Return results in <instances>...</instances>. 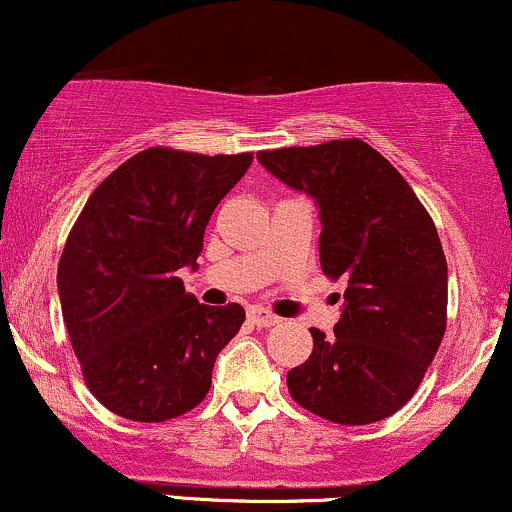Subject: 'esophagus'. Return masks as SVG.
<instances>
[{"instance_id":"1","label":"esophagus","mask_w":512,"mask_h":512,"mask_svg":"<svg viewBox=\"0 0 512 512\" xmlns=\"http://www.w3.org/2000/svg\"><path fill=\"white\" fill-rule=\"evenodd\" d=\"M247 318H250V323L257 325V328H272V325L279 323V318L274 316V313H269L267 308H250V311H247Z\"/></svg>"}]
</instances>
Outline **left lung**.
Wrapping results in <instances>:
<instances>
[{
    "mask_svg": "<svg viewBox=\"0 0 512 512\" xmlns=\"http://www.w3.org/2000/svg\"><path fill=\"white\" fill-rule=\"evenodd\" d=\"M257 160L316 201L320 267L347 282L335 338L311 328V357L286 374L291 398L340 425L389 418L411 401L445 335L447 260L435 223L364 140L262 150Z\"/></svg>",
    "mask_w": 512,
    "mask_h": 512,
    "instance_id": "left-lung-1",
    "label": "left lung"
}]
</instances>
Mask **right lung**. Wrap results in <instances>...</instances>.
Returning a JSON list of instances; mask_svg holds the SVG:
<instances>
[{
  "instance_id": "add662e5",
  "label": "right lung",
  "mask_w": 512,
  "mask_h": 512,
  "mask_svg": "<svg viewBox=\"0 0 512 512\" xmlns=\"http://www.w3.org/2000/svg\"><path fill=\"white\" fill-rule=\"evenodd\" d=\"M252 165V153L148 148L94 189L58 265V294L89 391L111 413L162 423L211 389L218 352L243 306H204L179 269H196L204 230Z\"/></svg>"
}]
</instances>
